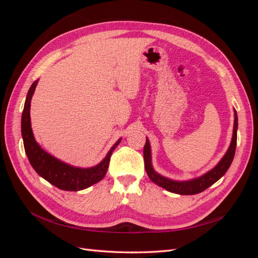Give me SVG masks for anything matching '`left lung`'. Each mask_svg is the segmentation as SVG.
I'll list each match as a JSON object with an SVG mask.
<instances>
[{"label": "left lung", "instance_id": "obj_1", "mask_svg": "<svg viewBox=\"0 0 258 258\" xmlns=\"http://www.w3.org/2000/svg\"><path fill=\"white\" fill-rule=\"evenodd\" d=\"M237 129H238V117H237V112L235 111L233 134H232L231 143L227 153L224 155V157L221 159V161L206 174L201 175L197 178L189 179V181H182V182L173 181V179L167 178L156 172L152 166V154H151L150 141H148L146 138V143L144 145L143 155H144V166H145V170L148 177L151 178L152 182L162 187V188L178 195H196L206 190L208 187L217 182L218 179L226 173V171L229 169L231 162L233 160V157H235L236 145H237Z\"/></svg>", "mask_w": 258, "mask_h": 258}]
</instances>
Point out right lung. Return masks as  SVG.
<instances>
[{
    "label": "right lung",
    "mask_w": 258,
    "mask_h": 258,
    "mask_svg": "<svg viewBox=\"0 0 258 258\" xmlns=\"http://www.w3.org/2000/svg\"><path fill=\"white\" fill-rule=\"evenodd\" d=\"M37 83L38 80L31 85L21 116V135L23 139V146H25V151L31 166L33 167L38 175L62 190H82L100 182L106 174L111 155L116 146L120 143V139L113 145L110 152L105 156V158L98 163L97 166L91 168H79L70 166L68 163L54 158L53 156L46 153L36 143L32 128H31V99H32Z\"/></svg>",
    "instance_id": "obj_1"
}]
</instances>
